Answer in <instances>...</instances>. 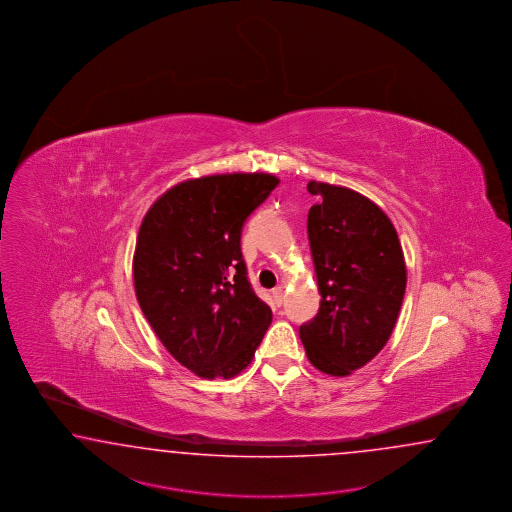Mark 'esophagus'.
Segmentation results:
<instances>
[{"label": "esophagus", "instance_id": "obj_1", "mask_svg": "<svg viewBox=\"0 0 512 512\" xmlns=\"http://www.w3.org/2000/svg\"><path fill=\"white\" fill-rule=\"evenodd\" d=\"M272 296H274V302H276V305L283 304V300H285V291H283V287H276V289L272 291Z\"/></svg>", "mask_w": 512, "mask_h": 512}]
</instances>
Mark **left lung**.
I'll return each instance as SVG.
<instances>
[{"mask_svg":"<svg viewBox=\"0 0 512 512\" xmlns=\"http://www.w3.org/2000/svg\"><path fill=\"white\" fill-rule=\"evenodd\" d=\"M307 235L317 272V317L300 326L313 367L348 376L386 346L406 291L401 242L386 212L350 188L311 180Z\"/></svg>","mask_w":512,"mask_h":512,"instance_id":"obj_1","label":"left lung"}]
</instances>
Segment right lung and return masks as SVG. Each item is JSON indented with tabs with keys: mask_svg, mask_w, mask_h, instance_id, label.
<instances>
[{
	"mask_svg": "<svg viewBox=\"0 0 512 512\" xmlns=\"http://www.w3.org/2000/svg\"><path fill=\"white\" fill-rule=\"evenodd\" d=\"M277 184L268 173L184 180L141 221L132 263L139 307L167 352L201 378L242 373L272 322L248 281L240 236Z\"/></svg>",
	"mask_w": 512,
	"mask_h": 512,
	"instance_id": "right-lung-1",
	"label": "right lung"
}]
</instances>
